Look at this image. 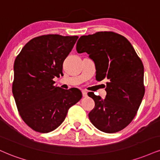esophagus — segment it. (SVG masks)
I'll return each mask as SVG.
<instances>
[{
	"instance_id": "34e87169",
	"label": "esophagus",
	"mask_w": 160,
	"mask_h": 160,
	"mask_svg": "<svg viewBox=\"0 0 160 160\" xmlns=\"http://www.w3.org/2000/svg\"><path fill=\"white\" fill-rule=\"evenodd\" d=\"M82 94L83 97H86V96H87V92H86V90H82Z\"/></svg>"
}]
</instances>
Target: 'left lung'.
Listing matches in <instances>:
<instances>
[{
  "label": "left lung",
  "mask_w": 160,
  "mask_h": 160,
  "mask_svg": "<svg viewBox=\"0 0 160 160\" xmlns=\"http://www.w3.org/2000/svg\"><path fill=\"white\" fill-rule=\"evenodd\" d=\"M76 49L95 62L96 80H107L105 99L88 93L95 103L88 113L90 121L107 133L123 130L133 120L145 95L142 60L124 36L112 31L82 36Z\"/></svg>",
  "instance_id": "1"
}]
</instances>
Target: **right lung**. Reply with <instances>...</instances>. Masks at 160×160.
Wrapping results in <instances>:
<instances>
[{"label":"right lung","instance_id":"add662e5","mask_svg":"<svg viewBox=\"0 0 160 160\" xmlns=\"http://www.w3.org/2000/svg\"><path fill=\"white\" fill-rule=\"evenodd\" d=\"M78 36L57 34L32 38L15 58L12 93L23 121L36 132H49L60 125L69 108L81 99L78 88L55 86L62 64Z\"/></svg>","mask_w":160,"mask_h":160}]
</instances>
